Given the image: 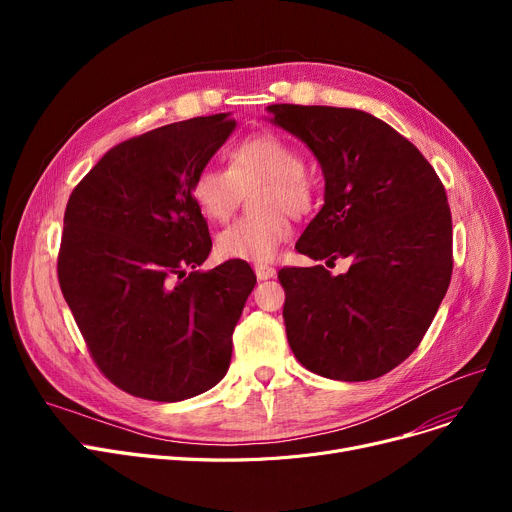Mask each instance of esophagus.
Returning <instances> with one entry per match:
<instances>
[{
  "mask_svg": "<svg viewBox=\"0 0 512 512\" xmlns=\"http://www.w3.org/2000/svg\"><path fill=\"white\" fill-rule=\"evenodd\" d=\"M255 276L257 280H270L276 276V270L270 265H255Z\"/></svg>",
  "mask_w": 512,
  "mask_h": 512,
  "instance_id": "esophagus-1",
  "label": "esophagus"
}]
</instances>
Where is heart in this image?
I'll list each match as a JSON object with an SVG mask.
<instances>
[{
	"label": "heart",
	"instance_id": "b5f03b06",
	"mask_svg": "<svg viewBox=\"0 0 512 512\" xmlns=\"http://www.w3.org/2000/svg\"><path fill=\"white\" fill-rule=\"evenodd\" d=\"M257 207L265 211L242 218L215 236V249L224 259L267 263L290 236V215H303L313 205V182L305 172V157L290 141L274 132H261L228 151V168H203L191 195L211 222H226L236 211L242 191L259 186Z\"/></svg>",
	"mask_w": 512,
	"mask_h": 512
}]
</instances>
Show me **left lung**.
<instances>
[{
	"label": "left lung",
	"mask_w": 512,
	"mask_h": 512,
	"mask_svg": "<svg viewBox=\"0 0 512 512\" xmlns=\"http://www.w3.org/2000/svg\"><path fill=\"white\" fill-rule=\"evenodd\" d=\"M267 118L303 141L321 166L324 207L297 251L334 265L284 267L288 344L309 371L367 382L405 361L432 324L452 276L446 191L419 149L367 112L270 105Z\"/></svg>",
	"instance_id": "8db88e82"
}]
</instances>
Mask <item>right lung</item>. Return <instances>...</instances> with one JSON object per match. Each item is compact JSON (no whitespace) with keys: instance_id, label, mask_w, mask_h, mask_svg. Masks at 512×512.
<instances>
[{"instance_id":"add662e5","label":"right lung","mask_w":512,"mask_h":512,"mask_svg":"<svg viewBox=\"0 0 512 512\" xmlns=\"http://www.w3.org/2000/svg\"><path fill=\"white\" fill-rule=\"evenodd\" d=\"M234 128L215 114L145 132L107 151L68 199L60 288L97 367L132 396L193 398L230 367L257 278L236 259L199 270L211 238L191 188Z\"/></svg>"}]
</instances>
